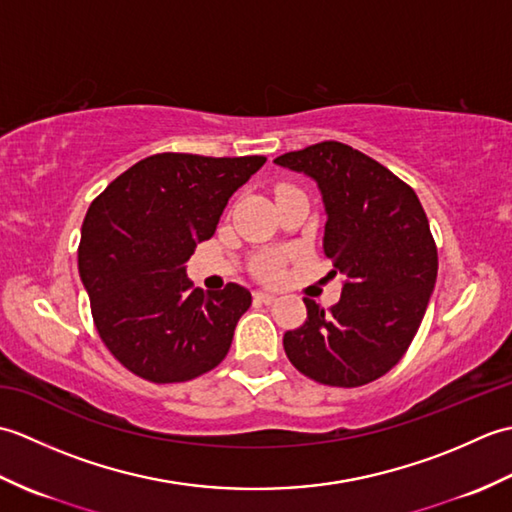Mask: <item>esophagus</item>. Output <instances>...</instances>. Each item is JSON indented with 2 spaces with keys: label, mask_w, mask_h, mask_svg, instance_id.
I'll return each mask as SVG.
<instances>
[{
  "label": "esophagus",
  "mask_w": 512,
  "mask_h": 512,
  "mask_svg": "<svg viewBox=\"0 0 512 512\" xmlns=\"http://www.w3.org/2000/svg\"><path fill=\"white\" fill-rule=\"evenodd\" d=\"M255 299H257V301H262V303H273L277 297H275V295H270V292L257 290V292H255Z\"/></svg>",
  "instance_id": "esophagus-1"
}]
</instances>
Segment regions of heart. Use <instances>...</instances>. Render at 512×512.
<instances>
[{"mask_svg": "<svg viewBox=\"0 0 512 512\" xmlns=\"http://www.w3.org/2000/svg\"><path fill=\"white\" fill-rule=\"evenodd\" d=\"M284 262H286V253L281 250H273V253H266L259 262V275L268 281L279 279L281 270H284Z\"/></svg>", "mask_w": 512, "mask_h": 512, "instance_id": "1", "label": "heart"}]
</instances>
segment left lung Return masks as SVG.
<instances>
[{"label":"left lung","mask_w":512,"mask_h":512,"mask_svg":"<svg viewBox=\"0 0 512 512\" xmlns=\"http://www.w3.org/2000/svg\"><path fill=\"white\" fill-rule=\"evenodd\" d=\"M321 191L323 255L343 273L341 299L323 310L303 299L308 319L284 334L303 376L361 387L387 374L416 336L438 277V248L409 184L350 145L325 140L275 158Z\"/></svg>","instance_id":"obj_1"}]
</instances>
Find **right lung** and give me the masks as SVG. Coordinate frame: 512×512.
Listing matches in <instances>:
<instances>
[{"label":"right lung","mask_w":512,"mask_h":512,"mask_svg":"<svg viewBox=\"0 0 512 512\" xmlns=\"http://www.w3.org/2000/svg\"><path fill=\"white\" fill-rule=\"evenodd\" d=\"M264 156L156 154L121 173L81 226L79 275L107 350L151 383H184L224 361L250 292L193 288L187 262Z\"/></svg>","instance_id":"right-lung-1"}]
</instances>
